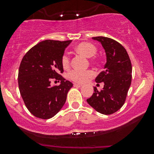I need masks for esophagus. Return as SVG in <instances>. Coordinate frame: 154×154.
Masks as SVG:
<instances>
[{
  "instance_id": "esophagus-1",
  "label": "esophagus",
  "mask_w": 154,
  "mask_h": 154,
  "mask_svg": "<svg viewBox=\"0 0 154 154\" xmlns=\"http://www.w3.org/2000/svg\"><path fill=\"white\" fill-rule=\"evenodd\" d=\"M74 87H77V88H81V87L83 86H82V85H80V84H77V83H74Z\"/></svg>"
}]
</instances>
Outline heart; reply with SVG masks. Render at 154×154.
Returning a JSON list of instances; mask_svg holds the SVG:
<instances>
[{
  "label": "heart",
  "mask_w": 154,
  "mask_h": 154,
  "mask_svg": "<svg viewBox=\"0 0 154 154\" xmlns=\"http://www.w3.org/2000/svg\"><path fill=\"white\" fill-rule=\"evenodd\" d=\"M75 51L77 54L86 57V58H91L94 57L97 53V48L93 44L88 42H81L77 45L75 47ZM61 65L63 68L67 69L70 66V59L66 54H63L61 57ZM94 64L99 65L100 63V59L99 57H94L91 60ZM93 73L91 71H77V70H73L68 74V77L73 81L77 83H84L87 79L92 77Z\"/></svg>",
  "instance_id": "b5f03b06"
}]
</instances>
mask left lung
Returning a JSON list of instances; mask_svg holds the SVG:
<instances>
[{"label":"left lung","mask_w":154,"mask_h":154,"mask_svg":"<svg viewBox=\"0 0 154 154\" xmlns=\"http://www.w3.org/2000/svg\"><path fill=\"white\" fill-rule=\"evenodd\" d=\"M105 50L106 63L104 70L96 77V83H104L103 89L94 92L87 103L98 112L110 115L125 103L132 80V65L125 48L119 42L103 36L93 37Z\"/></svg>","instance_id":"1"}]
</instances>
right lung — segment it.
I'll use <instances>...</instances> for the list:
<instances>
[{
    "label": "right lung",
    "mask_w": 154,
    "mask_h": 154,
    "mask_svg": "<svg viewBox=\"0 0 154 154\" xmlns=\"http://www.w3.org/2000/svg\"><path fill=\"white\" fill-rule=\"evenodd\" d=\"M71 42L45 40L32 47L24 56L18 70V88L24 104L32 115L49 119L59 112L73 86L60 75L63 72L61 57ZM60 81L51 87L52 79Z\"/></svg>",
    "instance_id": "right-lung-1"
}]
</instances>
